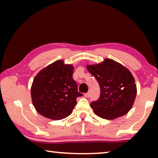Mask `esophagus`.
Segmentation results:
<instances>
[{
	"label": "esophagus",
	"mask_w": 158,
	"mask_h": 158,
	"mask_svg": "<svg viewBox=\"0 0 158 158\" xmlns=\"http://www.w3.org/2000/svg\"><path fill=\"white\" fill-rule=\"evenodd\" d=\"M84 96L85 97V98H89V97L90 96V94L89 92H88V93H86V94H84Z\"/></svg>",
	"instance_id": "esophagus-1"
}]
</instances>
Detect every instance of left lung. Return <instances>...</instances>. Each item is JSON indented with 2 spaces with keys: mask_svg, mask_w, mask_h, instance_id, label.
I'll return each mask as SVG.
<instances>
[{
  "mask_svg": "<svg viewBox=\"0 0 158 158\" xmlns=\"http://www.w3.org/2000/svg\"><path fill=\"white\" fill-rule=\"evenodd\" d=\"M87 69L100 86V96L90 107L97 116L114 119L128 113L137 95L135 79L126 68L111 59Z\"/></svg>",
  "mask_w": 158,
  "mask_h": 158,
  "instance_id": "left-lung-1",
  "label": "left lung"
}]
</instances>
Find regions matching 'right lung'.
I'll use <instances>...</instances> for the list:
<instances>
[{
  "label": "right lung",
  "mask_w": 158,
  "mask_h": 158,
  "mask_svg": "<svg viewBox=\"0 0 158 158\" xmlns=\"http://www.w3.org/2000/svg\"><path fill=\"white\" fill-rule=\"evenodd\" d=\"M73 67L57 60L34 77L31 88L32 103L39 114L60 120L72 114L76 98L82 96L73 78Z\"/></svg>",
  "instance_id": "right-lung-1"
}]
</instances>
